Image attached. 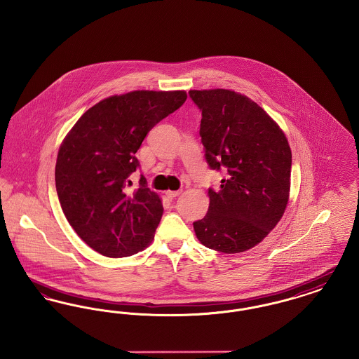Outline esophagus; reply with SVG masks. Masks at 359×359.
<instances>
[{
	"label": "esophagus",
	"mask_w": 359,
	"mask_h": 359,
	"mask_svg": "<svg viewBox=\"0 0 359 359\" xmlns=\"http://www.w3.org/2000/svg\"><path fill=\"white\" fill-rule=\"evenodd\" d=\"M179 194H180V189H179V191H167V196H168L170 199L176 198Z\"/></svg>",
	"instance_id": "1"
}]
</instances>
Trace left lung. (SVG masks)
I'll return each instance as SVG.
<instances>
[{
    "label": "left lung",
    "mask_w": 359,
    "mask_h": 359,
    "mask_svg": "<svg viewBox=\"0 0 359 359\" xmlns=\"http://www.w3.org/2000/svg\"><path fill=\"white\" fill-rule=\"evenodd\" d=\"M202 111L201 130L211 170L224 171L210 205L194 222L208 249L234 255L252 249L281 219L288 205L292 154L283 130L248 97L224 90H191Z\"/></svg>",
    "instance_id": "obj_1"
}]
</instances>
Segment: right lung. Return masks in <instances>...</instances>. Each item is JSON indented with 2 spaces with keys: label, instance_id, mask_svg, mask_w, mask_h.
Here are the masks:
<instances>
[{
  "label": "right lung",
  "instance_id": "obj_1",
  "mask_svg": "<svg viewBox=\"0 0 359 359\" xmlns=\"http://www.w3.org/2000/svg\"><path fill=\"white\" fill-rule=\"evenodd\" d=\"M187 100L186 91H132L90 107L65 138L55 184L76 234L102 256L136 255L154 238L163 215L158 195L141 175L136 152L156 123Z\"/></svg>",
  "mask_w": 359,
  "mask_h": 359
}]
</instances>
